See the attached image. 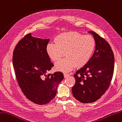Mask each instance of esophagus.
<instances>
[{
    "mask_svg": "<svg viewBox=\"0 0 122 122\" xmlns=\"http://www.w3.org/2000/svg\"><path fill=\"white\" fill-rule=\"evenodd\" d=\"M70 76V74L69 73H64V78H67L68 77Z\"/></svg>",
    "mask_w": 122,
    "mask_h": 122,
    "instance_id": "34e87169",
    "label": "esophagus"
}]
</instances>
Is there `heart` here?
I'll use <instances>...</instances> for the list:
<instances>
[{
	"label": "heart",
	"mask_w": 122,
	"mask_h": 122,
	"mask_svg": "<svg viewBox=\"0 0 122 122\" xmlns=\"http://www.w3.org/2000/svg\"><path fill=\"white\" fill-rule=\"evenodd\" d=\"M55 43L46 46V53L52 61H57L56 70L67 72L74 67L84 66L89 61L96 47V41L92 35L76 32L61 33L55 38Z\"/></svg>",
	"instance_id": "b5f03b06"
}]
</instances>
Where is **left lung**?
<instances>
[{"label": "left lung", "mask_w": 122, "mask_h": 122, "mask_svg": "<svg viewBox=\"0 0 122 122\" xmlns=\"http://www.w3.org/2000/svg\"><path fill=\"white\" fill-rule=\"evenodd\" d=\"M96 47L89 61L74 75L76 79L72 88L74 97L83 104L100 99L108 89L114 70V56L110 45L93 31Z\"/></svg>", "instance_id": "1"}]
</instances>
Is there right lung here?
<instances>
[{
    "instance_id": "add662e5",
    "label": "right lung",
    "mask_w": 122,
    "mask_h": 122,
    "mask_svg": "<svg viewBox=\"0 0 122 122\" xmlns=\"http://www.w3.org/2000/svg\"><path fill=\"white\" fill-rule=\"evenodd\" d=\"M49 39L25 35L13 52V64L19 87L34 104L45 105L56 96L58 86L64 78L61 72L46 75L53 64L46 53Z\"/></svg>"
}]
</instances>
